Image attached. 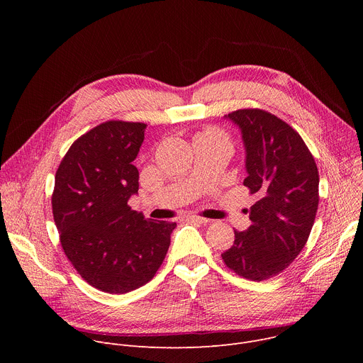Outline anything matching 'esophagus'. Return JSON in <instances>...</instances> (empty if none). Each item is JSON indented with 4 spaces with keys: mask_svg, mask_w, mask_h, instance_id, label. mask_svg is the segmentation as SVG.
Wrapping results in <instances>:
<instances>
[{
    "mask_svg": "<svg viewBox=\"0 0 363 363\" xmlns=\"http://www.w3.org/2000/svg\"><path fill=\"white\" fill-rule=\"evenodd\" d=\"M185 221H191V223H198V224H206L210 220L206 218H202V217H198V216H188L185 217Z\"/></svg>",
    "mask_w": 363,
    "mask_h": 363,
    "instance_id": "34e87169",
    "label": "esophagus"
}]
</instances>
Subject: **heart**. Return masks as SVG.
<instances>
[{
    "instance_id": "obj_1",
    "label": "heart",
    "mask_w": 363,
    "mask_h": 363,
    "mask_svg": "<svg viewBox=\"0 0 363 363\" xmlns=\"http://www.w3.org/2000/svg\"><path fill=\"white\" fill-rule=\"evenodd\" d=\"M206 135H210V136H216V138H223L224 139V136H223V133L220 132V130H216V129H211V130H208V132H205Z\"/></svg>"
}]
</instances>
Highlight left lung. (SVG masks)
<instances>
[{
  "instance_id": "obj_1",
  "label": "left lung",
  "mask_w": 363,
  "mask_h": 363,
  "mask_svg": "<svg viewBox=\"0 0 363 363\" xmlns=\"http://www.w3.org/2000/svg\"><path fill=\"white\" fill-rule=\"evenodd\" d=\"M225 119L241 130L244 185L257 202L251 225L234 231V244L221 257L235 274L262 281L287 269L306 245L319 205V171L301 136L270 112L240 109Z\"/></svg>"
}]
</instances>
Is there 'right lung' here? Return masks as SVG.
Here are the masks:
<instances>
[{
  "label": "right lung",
  "mask_w": 363,
  "mask_h": 363,
  "mask_svg": "<svg viewBox=\"0 0 363 363\" xmlns=\"http://www.w3.org/2000/svg\"><path fill=\"white\" fill-rule=\"evenodd\" d=\"M145 123L109 121L82 135L56 172L51 205L65 254L90 286L112 294L157 274L175 223L146 220L128 205Z\"/></svg>",
  "instance_id": "1"
}]
</instances>
